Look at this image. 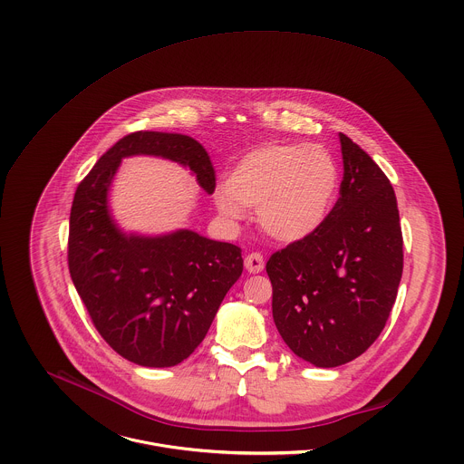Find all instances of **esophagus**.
Masks as SVG:
<instances>
[{
    "mask_svg": "<svg viewBox=\"0 0 464 464\" xmlns=\"http://www.w3.org/2000/svg\"><path fill=\"white\" fill-rule=\"evenodd\" d=\"M245 267L250 271V273H261L265 269V259L259 252H252L245 257Z\"/></svg>",
    "mask_w": 464,
    "mask_h": 464,
    "instance_id": "esophagus-1",
    "label": "esophagus"
}]
</instances>
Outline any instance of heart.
Here are the masks:
<instances>
[{"mask_svg": "<svg viewBox=\"0 0 464 464\" xmlns=\"http://www.w3.org/2000/svg\"><path fill=\"white\" fill-rule=\"evenodd\" d=\"M339 186L341 171L327 148L275 142L241 157L214 199L230 219H239L245 207H257L259 225L269 237L296 243L324 225Z\"/></svg>", "mask_w": 464, "mask_h": 464, "instance_id": "b5f03b06", "label": "heart"}]
</instances>
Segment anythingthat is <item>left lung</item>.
<instances>
[{"label": "left lung", "mask_w": 464, "mask_h": 464, "mask_svg": "<svg viewBox=\"0 0 464 464\" xmlns=\"http://www.w3.org/2000/svg\"><path fill=\"white\" fill-rule=\"evenodd\" d=\"M343 180L324 225L275 252L266 271L285 344L320 368L364 353L397 300L403 239L397 197L373 159L339 133Z\"/></svg>", "instance_id": "8db88e82"}]
</instances>
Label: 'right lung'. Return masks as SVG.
Returning <instances> with one entry per match:
<instances>
[{
	"instance_id": "1",
	"label": "right lung",
	"mask_w": 464,
	"mask_h": 464,
	"mask_svg": "<svg viewBox=\"0 0 464 464\" xmlns=\"http://www.w3.org/2000/svg\"><path fill=\"white\" fill-rule=\"evenodd\" d=\"M159 155L188 166L212 195L216 173L198 140L180 133L120 139L78 184L69 216L67 265L92 325L121 357L168 368L203 341L227 291L243 273L241 248L179 230L127 237L111 219L107 191L123 157Z\"/></svg>"
}]
</instances>
